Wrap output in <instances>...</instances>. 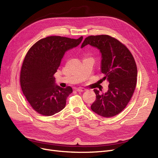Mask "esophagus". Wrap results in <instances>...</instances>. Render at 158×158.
I'll return each instance as SVG.
<instances>
[{"mask_svg": "<svg viewBox=\"0 0 158 158\" xmlns=\"http://www.w3.org/2000/svg\"><path fill=\"white\" fill-rule=\"evenodd\" d=\"M76 90L77 91V92H85L86 89H85L84 88H76Z\"/></svg>", "mask_w": 158, "mask_h": 158, "instance_id": "1", "label": "esophagus"}]
</instances>
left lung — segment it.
I'll use <instances>...</instances> for the list:
<instances>
[{
	"label": "left lung",
	"instance_id": "8db88e82",
	"mask_svg": "<svg viewBox=\"0 0 158 158\" xmlns=\"http://www.w3.org/2000/svg\"><path fill=\"white\" fill-rule=\"evenodd\" d=\"M88 45L101 52V72L105 74L103 79L109 83L105 94L94 89L96 99L91 109L103 117L117 115L126 107L135 92L137 81L135 60L125 45L107 35L88 36L81 48Z\"/></svg>",
	"mask_w": 158,
	"mask_h": 158
}]
</instances>
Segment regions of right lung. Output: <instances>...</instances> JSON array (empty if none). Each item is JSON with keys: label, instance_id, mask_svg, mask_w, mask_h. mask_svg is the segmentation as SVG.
Instances as JSON below:
<instances>
[{"label": "right lung", "instance_id": "right-lung-1", "mask_svg": "<svg viewBox=\"0 0 158 158\" xmlns=\"http://www.w3.org/2000/svg\"><path fill=\"white\" fill-rule=\"evenodd\" d=\"M82 40V36L77 40L47 37L36 42L27 52L21 69L20 85L27 102L38 113L51 116L65 107L73 89L57 85L53 75L66 51L77 47Z\"/></svg>", "mask_w": 158, "mask_h": 158}]
</instances>
